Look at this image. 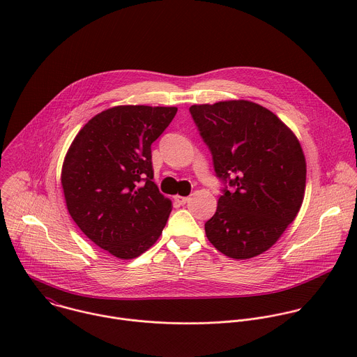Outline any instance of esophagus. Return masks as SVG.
Segmentation results:
<instances>
[{"instance_id":"1","label":"esophagus","mask_w":357,"mask_h":357,"mask_svg":"<svg viewBox=\"0 0 357 357\" xmlns=\"http://www.w3.org/2000/svg\"><path fill=\"white\" fill-rule=\"evenodd\" d=\"M175 200L179 203V205H186V203L189 202V197L188 196H175Z\"/></svg>"}]
</instances>
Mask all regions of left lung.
Instances as JSON below:
<instances>
[{"instance_id": "8db88e82", "label": "left lung", "mask_w": 357, "mask_h": 357, "mask_svg": "<svg viewBox=\"0 0 357 357\" xmlns=\"http://www.w3.org/2000/svg\"><path fill=\"white\" fill-rule=\"evenodd\" d=\"M189 112L223 185L206 236L230 259L256 257L299 212L307 181L302 148L274 113L247 100L195 105Z\"/></svg>"}]
</instances>
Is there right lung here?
Wrapping results in <instances>:
<instances>
[{
	"label": "right lung",
	"instance_id": "obj_1",
	"mask_svg": "<svg viewBox=\"0 0 357 357\" xmlns=\"http://www.w3.org/2000/svg\"><path fill=\"white\" fill-rule=\"evenodd\" d=\"M176 107L119 106L94 116L73 139L62 168L68 211L79 229L130 260L161 236L172 203L152 182L151 145Z\"/></svg>",
	"mask_w": 357,
	"mask_h": 357
}]
</instances>
